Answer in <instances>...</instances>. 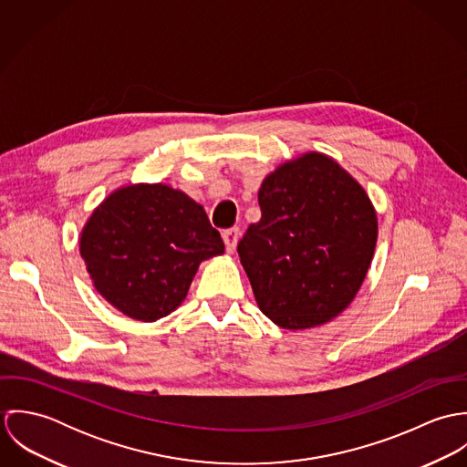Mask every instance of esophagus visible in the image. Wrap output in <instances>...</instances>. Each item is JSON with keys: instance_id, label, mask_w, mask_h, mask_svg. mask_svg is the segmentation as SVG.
Returning a JSON list of instances; mask_svg holds the SVG:
<instances>
[{"instance_id": "obj_1", "label": "esophagus", "mask_w": 467, "mask_h": 467, "mask_svg": "<svg viewBox=\"0 0 467 467\" xmlns=\"http://www.w3.org/2000/svg\"><path fill=\"white\" fill-rule=\"evenodd\" d=\"M239 237H241L239 228H228V230L223 232V241H224L226 250H228L230 254L235 250V246H237V243H239Z\"/></svg>"}]
</instances>
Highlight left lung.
<instances>
[{
    "label": "left lung",
    "instance_id": "8db88e82",
    "mask_svg": "<svg viewBox=\"0 0 467 467\" xmlns=\"http://www.w3.org/2000/svg\"><path fill=\"white\" fill-rule=\"evenodd\" d=\"M263 217L237 252L257 306L282 329H315L356 298L374 257L378 213L334 158L307 150L259 189Z\"/></svg>",
    "mask_w": 467,
    "mask_h": 467
}]
</instances>
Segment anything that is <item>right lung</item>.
I'll use <instances>...</instances> for the list:
<instances>
[{"instance_id":"obj_1","label":"right lung","mask_w":467,"mask_h":467,"mask_svg":"<svg viewBox=\"0 0 467 467\" xmlns=\"http://www.w3.org/2000/svg\"><path fill=\"white\" fill-rule=\"evenodd\" d=\"M95 291L122 315L156 322L176 311L202 261L224 254L202 204L167 183H130L91 212L78 237Z\"/></svg>"}]
</instances>
